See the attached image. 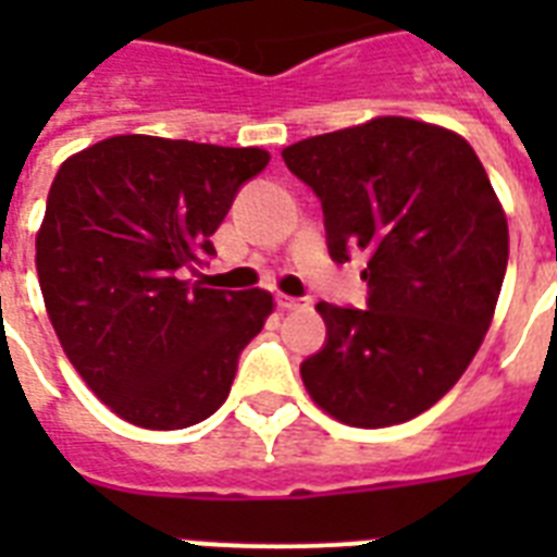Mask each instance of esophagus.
<instances>
[{
	"mask_svg": "<svg viewBox=\"0 0 557 557\" xmlns=\"http://www.w3.org/2000/svg\"><path fill=\"white\" fill-rule=\"evenodd\" d=\"M277 306L283 312H295V309H304L306 300L304 297H288V295H277Z\"/></svg>",
	"mask_w": 557,
	"mask_h": 557,
	"instance_id": "1",
	"label": "esophagus"
}]
</instances>
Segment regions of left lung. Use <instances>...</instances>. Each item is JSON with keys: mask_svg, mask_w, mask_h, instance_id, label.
<instances>
[{"mask_svg": "<svg viewBox=\"0 0 557 557\" xmlns=\"http://www.w3.org/2000/svg\"><path fill=\"white\" fill-rule=\"evenodd\" d=\"M318 193L330 253H367L370 309L318 304L326 347L306 393L349 428L424 413L474 361L509 262V225L474 147L445 126L381 115L283 150Z\"/></svg>", "mask_w": 557, "mask_h": 557, "instance_id": "left-lung-1", "label": "left lung"}]
</instances>
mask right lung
<instances>
[{"instance_id":"1","label":"right lung","mask_w":557,"mask_h":557,"mask_svg":"<svg viewBox=\"0 0 557 557\" xmlns=\"http://www.w3.org/2000/svg\"><path fill=\"white\" fill-rule=\"evenodd\" d=\"M260 147L112 135L60 164L37 231L48 321L86 387L124 422L178 431L222 407L265 288L222 292L185 271L213 253Z\"/></svg>"}]
</instances>
